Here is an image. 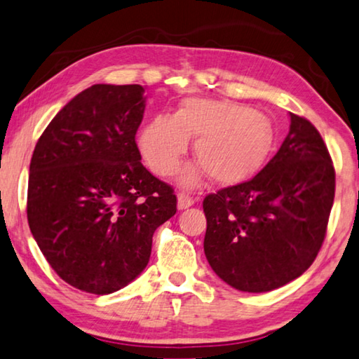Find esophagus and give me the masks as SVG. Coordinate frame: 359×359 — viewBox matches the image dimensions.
Returning a JSON list of instances; mask_svg holds the SVG:
<instances>
[{"mask_svg": "<svg viewBox=\"0 0 359 359\" xmlns=\"http://www.w3.org/2000/svg\"><path fill=\"white\" fill-rule=\"evenodd\" d=\"M194 205V198L186 194H178V210H186Z\"/></svg>", "mask_w": 359, "mask_h": 359, "instance_id": "esophagus-1", "label": "esophagus"}]
</instances>
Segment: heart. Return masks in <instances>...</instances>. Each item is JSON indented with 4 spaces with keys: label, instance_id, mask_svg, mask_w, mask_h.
<instances>
[{
    "label": "heart",
    "instance_id": "heart-1",
    "mask_svg": "<svg viewBox=\"0 0 359 359\" xmlns=\"http://www.w3.org/2000/svg\"><path fill=\"white\" fill-rule=\"evenodd\" d=\"M194 141L198 161L183 173L181 183L197 186L205 175L219 186L252 178L273 149V128L261 111L227 100L187 98L170 116H156L141 128L138 146L152 172L173 175Z\"/></svg>",
    "mask_w": 359,
    "mask_h": 359
}]
</instances>
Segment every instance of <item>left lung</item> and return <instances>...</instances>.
I'll use <instances>...</instances> for the list:
<instances>
[{
    "label": "left lung",
    "instance_id": "1",
    "mask_svg": "<svg viewBox=\"0 0 359 359\" xmlns=\"http://www.w3.org/2000/svg\"><path fill=\"white\" fill-rule=\"evenodd\" d=\"M290 117L283 144L255 178L203 201L205 256L238 291L267 292L301 277L325 240L336 172L320 132Z\"/></svg>",
    "mask_w": 359,
    "mask_h": 359
}]
</instances>
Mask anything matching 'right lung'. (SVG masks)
Wrapping results in <instances>:
<instances>
[{"instance_id": "right-lung-1", "label": "right lung", "mask_w": 359, "mask_h": 359, "mask_svg": "<svg viewBox=\"0 0 359 359\" xmlns=\"http://www.w3.org/2000/svg\"><path fill=\"white\" fill-rule=\"evenodd\" d=\"M144 87L95 84L50 121L34 148L27 216L47 262L68 285L111 294L148 266L152 235L176 196L141 163L135 135Z\"/></svg>"}]
</instances>
